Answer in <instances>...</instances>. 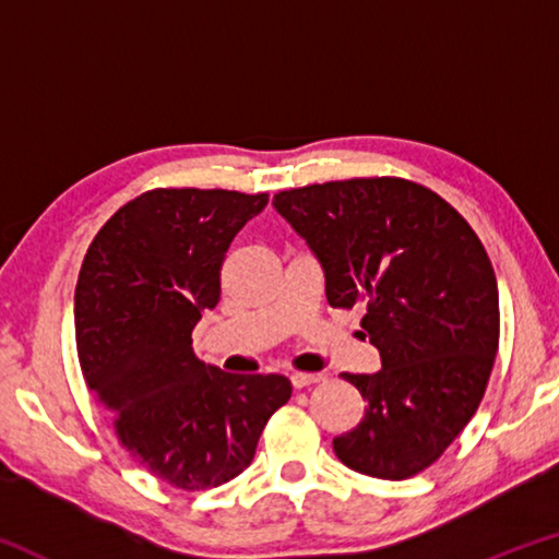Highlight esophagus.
<instances>
[{"mask_svg":"<svg viewBox=\"0 0 559 559\" xmlns=\"http://www.w3.org/2000/svg\"><path fill=\"white\" fill-rule=\"evenodd\" d=\"M323 380H325L323 374H302V372L290 374V384L296 386V390H302V386H310V384H318V382H323Z\"/></svg>","mask_w":559,"mask_h":559,"instance_id":"obj_1","label":"esophagus"}]
</instances>
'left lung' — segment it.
I'll return each mask as SVG.
<instances>
[{"label":"left lung","mask_w":559,"mask_h":559,"mask_svg":"<svg viewBox=\"0 0 559 559\" xmlns=\"http://www.w3.org/2000/svg\"><path fill=\"white\" fill-rule=\"evenodd\" d=\"M273 206L325 273L333 308L365 306L382 370L343 374L367 402L333 439L347 468L404 480L431 466L476 414L498 353V283L468 222L400 177L308 185Z\"/></svg>","instance_id":"obj_1"}]
</instances>
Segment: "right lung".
Wrapping results in <instances>:
<instances>
[{"label":"right lung","instance_id":"right-lung-1","mask_svg":"<svg viewBox=\"0 0 559 559\" xmlns=\"http://www.w3.org/2000/svg\"><path fill=\"white\" fill-rule=\"evenodd\" d=\"M269 194L153 189L110 216L75 286V345L88 390L140 466L182 490L222 486L253 461L283 374H226L192 349L222 296L234 236Z\"/></svg>","mask_w":559,"mask_h":559}]
</instances>
